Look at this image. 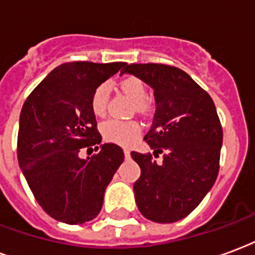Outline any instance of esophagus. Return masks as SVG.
I'll list each match as a JSON object with an SVG mask.
<instances>
[{
	"label": "esophagus",
	"mask_w": 255,
	"mask_h": 255,
	"mask_svg": "<svg viewBox=\"0 0 255 255\" xmlns=\"http://www.w3.org/2000/svg\"><path fill=\"white\" fill-rule=\"evenodd\" d=\"M124 155H126V158H129V150L124 149Z\"/></svg>",
	"instance_id": "esophagus-1"
}]
</instances>
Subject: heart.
<instances>
[{
  "mask_svg": "<svg viewBox=\"0 0 255 255\" xmlns=\"http://www.w3.org/2000/svg\"><path fill=\"white\" fill-rule=\"evenodd\" d=\"M120 89L135 102L136 111L142 112L147 108V104L144 101L147 97V90L140 79L135 78V76L126 78L124 80H122ZM108 104H109V86L106 83L98 84L93 91L91 100H90L91 111L95 116H104L108 111ZM101 132H102L104 139L108 142L128 146L138 138L139 126L131 120L111 119L102 124Z\"/></svg>",
  "mask_w": 255,
  "mask_h": 255,
  "instance_id": "obj_1",
  "label": "heart"
}]
</instances>
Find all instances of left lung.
Masks as SVG:
<instances>
[{
  "label": "left lung",
  "instance_id": "1",
  "mask_svg": "<svg viewBox=\"0 0 255 255\" xmlns=\"http://www.w3.org/2000/svg\"><path fill=\"white\" fill-rule=\"evenodd\" d=\"M122 73H131L154 90V119L144 140L153 154H164L158 165L150 153H131L140 166L133 183L135 201L146 219L175 223L197 208L219 175L223 128L216 106L176 67L126 64Z\"/></svg>",
  "mask_w": 255,
  "mask_h": 255
}]
</instances>
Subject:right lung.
<instances>
[{
	"label": "right lung",
	"instance_id": "obj_1",
	"mask_svg": "<svg viewBox=\"0 0 255 255\" xmlns=\"http://www.w3.org/2000/svg\"><path fill=\"white\" fill-rule=\"evenodd\" d=\"M126 63H65L54 68L21 108L17 160L42 209L65 224L95 219L104 194L124 161L115 143L101 144L90 100L94 89ZM100 151L82 160L83 147Z\"/></svg>",
	"mask_w": 255,
	"mask_h": 255
}]
</instances>
